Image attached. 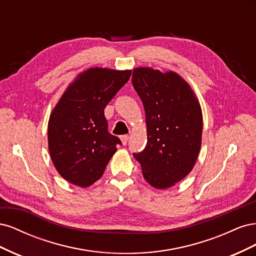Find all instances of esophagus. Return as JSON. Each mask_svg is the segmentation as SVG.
Segmentation results:
<instances>
[{"label":"esophagus","instance_id":"obj_1","mask_svg":"<svg viewBox=\"0 0 256 256\" xmlns=\"http://www.w3.org/2000/svg\"><path fill=\"white\" fill-rule=\"evenodd\" d=\"M128 140H129V136H127V134H124V136H120V141H122V143L124 145L127 144Z\"/></svg>","mask_w":256,"mask_h":256}]
</instances>
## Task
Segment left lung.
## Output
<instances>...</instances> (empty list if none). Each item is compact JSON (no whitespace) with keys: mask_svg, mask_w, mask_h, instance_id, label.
<instances>
[{"mask_svg":"<svg viewBox=\"0 0 256 256\" xmlns=\"http://www.w3.org/2000/svg\"><path fill=\"white\" fill-rule=\"evenodd\" d=\"M132 85L141 98L147 127V144L134 157L145 180L166 189L187 176L200 150L203 116L194 92L173 72L136 68Z\"/></svg>","mask_w":256,"mask_h":256,"instance_id":"left-lung-1","label":"left lung"}]
</instances>
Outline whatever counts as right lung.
Segmentation results:
<instances>
[{
  "label": "right lung",
  "mask_w": 256,
  "mask_h": 256,
  "mask_svg": "<svg viewBox=\"0 0 256 256\" xmlns=\"http://www.w3.org/2000/svg\"><path fill=\"white\" fill-rule=\"evenodd\" d=\"M131 70L90 68L58 100L48 124L49 152L60 175L85 188L102 176L120 140L108 131L104 108Z\"/></svg>",
  "instance_id": "add662e5"
}]
</instances>
